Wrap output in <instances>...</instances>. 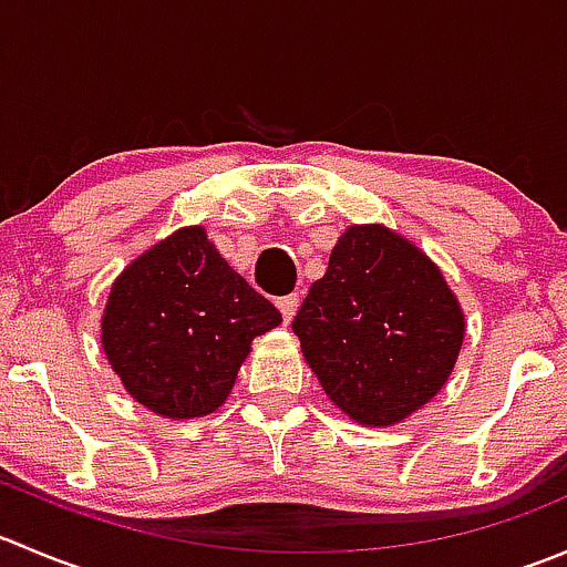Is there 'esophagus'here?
Wrapping results in <instances>:
<instances>
[{"label": "esophagus", "mask_w": 567, "mask_h": 567, "mask_svg": "<svg viewBox=\"0 0 567 567\" xmlns=\"http://www.w3.org/2000/svg\"><path fill=\"white\" fill-rule=\"evenodd\" d=\"M277 307H279V312H282L285 323H290V320H293V316H296V310H299V296H296V293L282 296V299L277 301Z\"/></svg>", "instance_id": "esophagus-1"}]
</instances>
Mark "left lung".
Listing matches in <instances>:
<instances>
[{
    "instance_id": "8db88e82",
    "label": "left lung",
    "mask_w": 567,
    "mask_h": 567,
    "mask_svg": "<svg viewBox=\"0 0 567 567\" xmlns=\"http://www.w3.org/2000/svg\"><path fill=\"white\" fill-rule=\"evenodd\" d=\"M293 331L331 403L362 425L386 427L447 384L466 326L425 251L384 225H353Z\"/></svg>"
}]
</instances>
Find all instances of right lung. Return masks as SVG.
<instances>
[{
  "label": "right lung",
  "instance_id": "obj_1",
  "mask_svg": "<svg viewBox=\"0 0 567 567\" xmlns=\"http://www.w3.org/2000/svg\"><path fill=\"white\" fill-rule=\"evenodd\" d=\"M277 307L233 271L203 227L142 251L109 290L101 346L125 392L167 420L214 414Z\"/></svg>",
  "mask_w": 567,
  "mask_h": 567
}]
</instances>
